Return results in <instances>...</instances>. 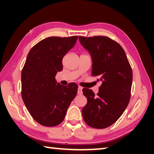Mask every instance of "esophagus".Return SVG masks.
Instances as JSON below:
<instances>
[{"mask_svg": "<svg viewBox=\"0 0 154 154\" xmlns=\"http://www.w3.org/2000/svg\"><path fill=\"white\" fill-rule=\"evenodd\" d=\"M82 89H83L82 87H81V86L78 87V90H77V94H79V95L82 94H83Z\"/></svg>", "mask_w": 154, "mask_h": 154, "instance_id": "1", "label": "esophagus"}]
</instances>
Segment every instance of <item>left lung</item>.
Instances as JSON below:
<instances>
[{
	"mask_svg": "<svg viewBox=\"0 0 154 154\" xmlns=\"http://www.w3.org/2000/svg\"><path fill=\"white\" fill-rule=\"evenodd\" d=\"M79 39L92 57V75L102 83L96 95L92 90L83 89L88 100L82 109L83 118L94 128H106L120 118L128 105L132 68L122 46L109 37L79 36Z\"/></svg>",
	"mask_w": 154,
	"mask_h": 154,
	"instance_id": "1",
	"label": "left lung"
}]
</instances>
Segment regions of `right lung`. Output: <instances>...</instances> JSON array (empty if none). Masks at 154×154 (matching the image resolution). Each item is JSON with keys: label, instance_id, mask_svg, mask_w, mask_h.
<instances>
[{"label": "right lung", "instance_id": "1", "mask_svg": "<svg viewBox=\"0 0 154 154\" xmlns=\"http://www.w3.org/2000/svg\"><path fill=\"white\" fill-rule=\"evenodd\" d=\"M78 36H50L33 46L22 71V97L30 116L44 126H58L64 120L78 85L57 83L63 69L62 58L76 43Z\"/></svg>", "mask_w": 154, "mask_h": 154}]
</instances>
